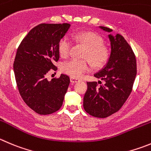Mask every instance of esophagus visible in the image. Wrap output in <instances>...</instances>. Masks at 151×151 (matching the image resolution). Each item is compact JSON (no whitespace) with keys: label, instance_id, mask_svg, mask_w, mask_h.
I'll return each instance as SVG.
<instances>
[{"label":"esophagus","instance_id":"obj_1","mask_svg":"<svg viewBox=\"0 0 151 151\" xmlns=\"http://www.w3.org/2000/svg\"><path fill=\"white\" fill-rule=\"evenodd\" d=\"M70 80H71V83H77L80 81V79L77 78V77H70Z\"/></svg>","mask_w":151,"mask_h":151}]
</instances>
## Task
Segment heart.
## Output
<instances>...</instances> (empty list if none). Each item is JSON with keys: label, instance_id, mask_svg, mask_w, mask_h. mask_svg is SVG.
I'll use <instances>...</instances> for the list:
<instances>
[{"label": "heart", "instance_id": "heart-1", "mask_svg": "<svg viewBox=\"0 0 151 151\" xmlns=\"http://www.w3.org/2000/svg\"><path fill=\"white\" fill-rule=\"evenodd\" d=\"M76 40L86 47L83 57L89 60L95 68L102 67L107 63L109 52L103 45V39L97 33L88 31L79 32L74 35ZM71 47V39L68 36L62 38L58 42V53L62 57H67ZM62 71L71 77H79L90 69V63L87 60H71L65 62L61 67Z\"/></svg>", "mask_w": 151, "mask_h": 151}]
</instances>
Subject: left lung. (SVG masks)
Segmentation results:
<instances>
[{"instance_id": "8db88e82", "label": "left lung", "mask_w": 151, "mask_h": 151, "mask_svg": "<svg viewBox=\"0 0 151 151\" xmlns=\"http://www.w3.org/2000/svg\"><path fill=\"white\" fill-rule=\"evenodd\" d=\"M110 33L112 29L99 27ZM111 53L107 63L94 74L104 80L87 82L88 88L84 95L83 107L86 112L97 118H106L118 112L130 95L136 76V60L133 50L120 34L108 35Z\"/></svg>"}]
</instances>
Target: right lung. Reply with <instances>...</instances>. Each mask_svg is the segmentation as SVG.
Instances as JSON below:
<instances>
[{"label":"right lung","mask_w":151,"mask_h":151,"mask_svg":"<svg viewBox=\"0 0 151 151\" xmlns=\"http://www.w3.org/2000/svg\"><path fill=\"white\" fill-rule=\"evenodd\" d=\"M71 25L40 24L33 27L18 46L13 64L17 86L22 99L39 115H49L63 105L70 83L68 75L49 81L46 75L60 59L57 45Z\"/></svg>","instance_id":"right-lung-1"}]
</instances>
